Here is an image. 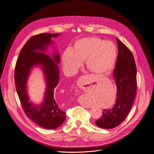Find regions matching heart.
Listing matches in <instances>:
<instances>
[{"mask_svg":"<svg viewBox=\"0 0 154 154\" xmlns=\"http://www.w3.org/2000/svg\"><path fill=\"white\" fill-rule=\"evenodd\" d=\"M117 56V48L110 41L98 37H85L75 41L71 50H66L62 55L65 71L75 74L85 61L86 67L94 74L108 75L112 70Z\"/></svg>","mask_w":154,"mask_h":154,"instance_id":"b5f03b06","label":"heart"}]
</instances>
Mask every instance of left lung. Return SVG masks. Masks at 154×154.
Instances as JSON below:
<instances>
[{
    "instance_id": "8db88e82",
    "label": "left lung",
    "mask_w": 154,
    "mask_h": 154,
    "mask_svg": "<svg viewBox=\"0 0 154 154\" xmlns=\"http://www.w3.org/2000/svg\"><path fill=\"white\" fill-rule=\"evenodd\" d=\"M118 57L113 76L117 86L116 104L104 109L100 119L95 121L101 128L111 129L119 126L127 118L133 105L137 88L136 66L131 51L117 38Z\"/></svg>"
}]
</instances>
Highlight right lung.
I'll return each instance as SVG.
<instances>
[{
  "instance_id": "right-lung-1",
  "label": "right lung",
  "mask_w": 154,
  "mask_h": 154,
  "mask_svg": "<svg viewBox=\"0 0 154 154\" xmlns=\"http://www.w3.org/2000/svg\"><path fill=\"white\" fill-rule=\"evenodd\" d=\"M59 34L44 33L31 37L22 48L15 66V80L17 91L22 107L27 117L40 127L55 129L66 119V113L56 100L54 90L58 84L60 61L58 52L53 54V58L44 53L48 46L53 44L51 38ZM40 66L45 75L47 88L45 100L40 105L31 103L27 94L26 81L32 69Z\"/></svg>"
}]
</instances>
